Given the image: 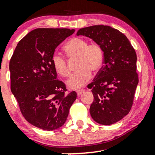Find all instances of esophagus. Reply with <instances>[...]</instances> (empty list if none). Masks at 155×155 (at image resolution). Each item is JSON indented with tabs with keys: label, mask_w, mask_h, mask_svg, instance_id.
<instances>
[{
	"label": "esophagus",
	"mask_w": 155,
	"mask_h": 155,
	"mask_svg": "<svg viewBox=\"0 0 155 155\" xmlns=\"http://www.w3.org/2000/svg\"><path fill=\"white\" fill-rule=\"evenodd\" d=\"M84 92V90H83V89H81V90H77V91H76V93H77L78 95H81V94H82Z\"/></svg>",
	"instance_id": "obj_1"
}]
</instances>
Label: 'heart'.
I'll return each instance as SVG.
<instances>
[{
	"mask_svg": "<svg viewBox=\"0 0 155 155\" xmlns=\"http://www.w3.org/2000/svg\"><path fill=\"white\" fill-rule=\"evenodd\" d=\"M63 49L70 60H76L75 68L77 71L68 80L70 89L77 90L84 86L90 79L91 71L97 73L104 63V50L97 43H90L87 39L74 37L68 41ZM52 63L55 71L63 77L71 74L65 58L59 53L52 57Z\"/></svg>",
	"mask_w": 155,
	"mask_h": 155,
	"instance_id": "obj_1",
	"label": "heart"
}]
</instances>
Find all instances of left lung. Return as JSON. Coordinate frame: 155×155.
I'll return each instance as SVG.
<instances>
[{
  "instance_id": "obj_1",
  "label": "left lung",
  "mask_w": 155,
  "mask_h": 155,
  "mask_svg": "<svg viewBox=\"0 0 155 155\" xmlns=\"http://www.w3.org/2000/svg\"><path fill=\"white\" fill-rule=\"evenodd\" d=\"M77 35H85L104 50V66L88 85L93 94L92 118L98 124H114L128 114L138 83L137 56L128 38L108 25L81 28Z\"/></svg>"
}]
</instances>
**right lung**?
I'll list each match as a JSON object with an SVG mask.
<instances>
[{
  "label": "right lung",
  "mask_w": 155,
  "mask_h": 155,
  "mask_svg": "<svg viewBox=\"0 0 155 155\" xmlns=\"http://www.w3.org/2000/svg\"><path fill=\"white\" fill-rule=\"evenodd\" d=\"M74 33L68 28H37L17 44L9 62L11 90L24 118L35 127L63 126L76 99L57 79L52 57L57 47Z\"/></svg>",
  "instance_id": "obj_1"
}]
</instances>
